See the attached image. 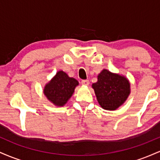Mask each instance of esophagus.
Returning a JSON list of instances; mask_svg holds the SVG:
<instances>
[{"mask_svg":"<svg viewBox=\"0 0 160 160\" xmlns=\"http://www.w3.org/2000/svg\"><path fill=\"white\" fill-rule=\"evenodd\" d=\"M81 84L84 86H88L89 84V80H82L81 81Z\"/></svg>","mask_w":160,"mask_h":160,"instance_id":"esophagus-1","label":"esophagus"}]
</instances>
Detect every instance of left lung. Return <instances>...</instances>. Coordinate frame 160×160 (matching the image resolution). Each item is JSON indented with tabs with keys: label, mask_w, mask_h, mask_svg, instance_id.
<instances>
[{
	"label": "left lung",
	"mask_w": 160,
	"mask_h": 160,
	"mask_svg": "<svg viewBox=\"0 0 160 160\" xmlns=\"http://www.w3.org/2000/svg\"><path fill=\"white\" fill-rule=\"evenodd\" d=\"M92 88L101 107L108 111H114L122 105L130 93L127 79L105 69L98 74Z\"/></svg>",
	"instance_id": "1"
}]
</instances>
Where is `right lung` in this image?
Masks as SVG:
<instances>
[{
    "label": "right lung",
    "instance_id": "right-lung-1",
    "mask_svg": "<svg viewBox=\"0 0 160 160\" xmlns=\"http://www.w3.org/2000/svg\"><path fill=\"white\" fill-rule=\"evenodd\" d=\"M78 84V80L69 78L66 73L60 71L46 85L43 92L47 98L55 105L63 106L71 98Z\"/></svg>",
    "mask_w": 160,
    "mask_h": 160
}]
</instances>
